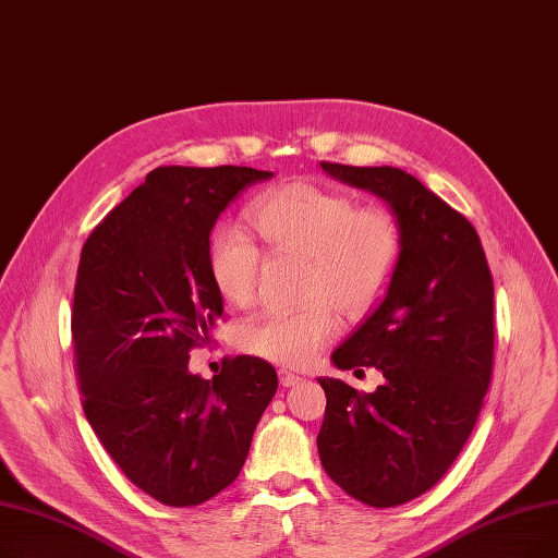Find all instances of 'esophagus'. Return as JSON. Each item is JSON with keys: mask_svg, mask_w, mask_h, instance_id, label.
<instances>
[{"mask_svg": "<svg viewBox=\"0 0 558 558\" xmlns=\"http://www.w3.org/2000/svg\"><path fill=\"white\" fill-rule=\"evenodd\" d=\"M278 376H280V385H282V387H294V385H299V383L303 380L299 374L287 372V369H280Z\"/></svg>", "mask_w": 558, "mask_h": 558, "instance_id": "34e87169", "label": "esophagus"}]
</instances>
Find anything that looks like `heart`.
Instances as JSON below:
<instances>
[{"label": "heart", "mask_w": 558, "mask_h": 558, "mask_svg": "<svg viewBox=\"0 0 558 558\" xmlns=\"http://www.w3.org/2000/svg\"><path fill=\"white\" fill-rule=\"evenodd\" d=\"M251 219L274 253L307 259L305 296L299 312L259 314L241 330V347L284 367H305L339 335V317L369 310L390 282L401 236L390 211L357 207L332 189L294 182L264 193ZM209 274L223 301L246 307L257 287L262 253L232 226L209 239Z\"/></svg>", "instance_id": "b5f03b06"}]
</instances>
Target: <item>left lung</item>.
<instances>
[{
  "instance_id": "left-lung-1",
  "label": "left lung",
  "mask_w": 558,
  "mask_h": 558,
  "mask_svg": "<svg viewBox=\"0 0 558 558\" xmlns=\"http://www.w3.org/2000/svg\"><path fill=\"white\" fill-rule=\"evenodd\" d=\"M344 184L390 205L401 248L369 317L332 353L337 369L374 367L372 395L319 378L322 465L353 499L376 508L430 490L468 442L493 376V276L472 223L392 166L322 161Z\"/></svg>"
}]
</instances>
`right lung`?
Masks as SVG:
<instances>
[{"label":"right lung","mask_w":558,"mask_h":558,"mask_svg":"<svg viewBox=\"0 0 558 558\" xmlns=\"http://www.w3.org/2000/svg\"><path fill=\"white\" fill-rule=\"evenodd\" d=\"M248 166H159L113 207L82 248L72 339L84 413L136 488L166 506H198L239 476L276 369L236 355L211 380L189 372L223 299L209 234L255 182Z\"/></svg>","instance_id":"right-lung-1"}]
</instances>
